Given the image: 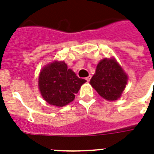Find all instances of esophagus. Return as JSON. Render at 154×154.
Returning <instances> with one entry per match:
<instances>
[{"label": "esophagus", "instance_id": "34e87169", "mask_svg": "<svg viewBox=\"0 0 154 154\" xmlns=\"http://www.w3.org/2000/svg\"><path fill=\"white\" fill-rule=\"evenodd\" d=\"M91 77H91V76H88V77H86V78H85V80H86V81H88H88H89L90 80H91Z\"/></svg>", "mask_w": 154, "mask_h": 154}]
</instances>
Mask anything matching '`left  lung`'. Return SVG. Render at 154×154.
Listing matches in <instances>:
<instances>
[{
    "mask_svg": "<svg viewBox=\"0 0 154 154\" xmlns=\"http://www.w3.org/2000/svg\"><path fill=\"white\" fill-rule=\"evenodd\" d=\"M125 73L115 58H103L99 62L90 85L107 100H117L127 84Z\"/></svg>",
    "mask_w": 154,
    "mask_h": 154,
    "instance_id": "8db88e82",
    "label": "left lung"
}]
</instances>
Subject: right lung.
<instances>
[{"instance_id":"add662e5","label":"right lung","mask_w":154,"mask_h":154,"mask_svg":"<svg viewBox=\"0 0 154 154\" xmlns=\"http://www.w3.org/2000/svg\"><path fill=\"white\" fill-rule=\"evenodd\" d=\"M85 82L68 69L65 62L54 61L42 69L38 77V88L49 104L63 107L74 100L75 94Z\"/></svg>"}]
</instances>
